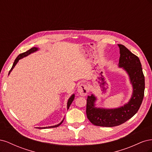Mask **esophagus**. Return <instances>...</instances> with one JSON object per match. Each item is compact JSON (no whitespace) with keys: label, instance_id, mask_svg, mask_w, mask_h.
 <instances>
[{"label":"esophagus","instance_id":"34e87169","mask_svg":"<svg viewBox=\"0 0 152 152\" xmlns=\"http://www.w3.org/2000/svg\"><path fill=\"white\" fill-rule=\"evenodd\" d=\"M88 92V87H87V85L86 84H82L79 86V87H78V93H79V94L80 96H86Z\"/></svg>","mask_w":152,"mask_h":152}]
</instances>
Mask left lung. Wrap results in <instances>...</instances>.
I'll return each instance as SVG.
<instances>
[{"label": "left lung", "instance_id": "1", "mask_svg": "<svg viewBox=\"0 0 152 152\" xmlns=\"http://www.w3.org/2000/svg\"><path fill=\"white\" fill-rule=\"evenodd\" d=\"M121 56L119 66L128 73L133 86L132 98L124 107L115 109H102L94 107L96 98L92 94L87 96L86 115L94 126L115 127L126 122L137 112L144 98L145 76L139 58L122 44H118Z\"/></svg>", "mask_w": 152, "mask_h": 152}]
</instances>
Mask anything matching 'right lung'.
<instances>
[{"mask_svg": "<svg viewBox=\"0 0 152 152\" xmlns=\"http://www.w3.org/2000/svg\"><path fill=\"white\" fill-rule=\"evenodd\" d=\"M37 48H31L30 49H29L28 50H27V51H26V52H25V53H21V54H19L18 56V57L16 58V59L15 60V62H14V63H13V65H12V68H11V70H10V72H9V74H10V73H11V72L12 71V69L14 68V67L15 66V65H16V63H18V61H19V59H21V58H23V57H25V56H28V54H31V53H34V52H35V51H36V50H37ZM74 97H75V95L74 94H73L71 97L69 98V99H68V103H67V108L68 109L69 108V107H70V104H72V102L73 101V99H74ZM63 121H62V122H61V123H59V124H58V125H56V126H50V127H38L39 129H48V128H54V127H58L59 125H61V124L63 122Z\"/></svg>", "mask_w": 152, "mask_h": 152, "instance_id": "1", "label": "right lung"}]
</instances>
